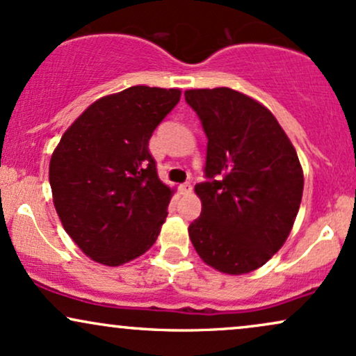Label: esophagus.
Listing matches in <instances>:
<instances>
[{
    "label": "esophagus",
    "instance_id": "34e87169",
    "mask_svg": "<svg viewBox=\"0 0 356 356\" xmlns=\"http://www.w3.org/2000/svg\"><path fill=\"white\" fill-rule=\"evenodd\" d=\"M179 189H181V194H184V195L191 194V192H192V184H191V182H186V184H182V186L179 187Z\"/></svg>",
    "mask_w": 356,
    "mask_h": 356
}]
</instances>
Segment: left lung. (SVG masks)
Returning a JSON list of instances; mask_svg holds the SVG:
<instances>
[{
    "mask_svg": "<svg viewBox=\"0 0 356 356\" xmlns=\"http://www.w3.org/2000/svg\"><path fill=\"white\" fill-rule=\"evenodd\" d=\"M184 96L209 140L192 245L216 270L248 273L272 259L293 227L303 192L297 151L275 115L245 94L216 88Z\"/></svg>",
    "mask_w": 356,
    "mask_h": 356,
    "instance_id": "8db88e82",
    "label": "left lung"
}]
</instances>
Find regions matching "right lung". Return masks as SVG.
I'll return each mask as SVG.
<instances>
[{
	"mask_svg": "<svg viewBox=\"0 0 356 356\" xmlns=\"http://www.w3.org/2000/svg\"><path fill=\"white\" fill-rule=\"evenodd\" d=\"M181 99L179 89L132 86L92 102L64 132L49 162L64 230L89 259L118 267L157 241L172 192L149 139Z\"/></svg>",
	"mask_w": 356,
	"mask_h": 356,
	"instance_id": "obj_1",
	"label": "right lung"
}]
</instances>
